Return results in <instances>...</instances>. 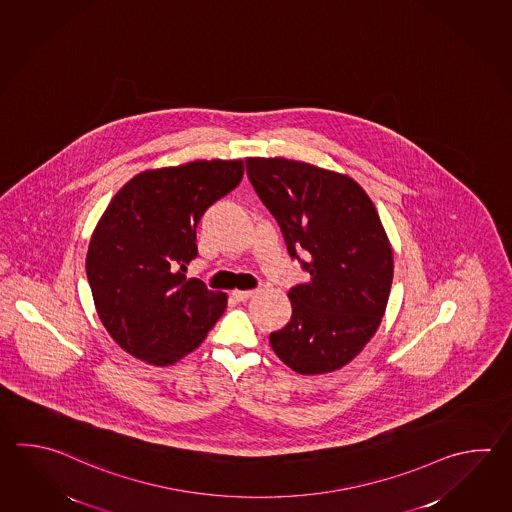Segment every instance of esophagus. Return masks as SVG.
Wrapping results in <instances>:
<instances>
[{
	"mask_svg": "<svg viewBox=\"0 0 512 512\" xmlns=\"http://www.w3.org/2000/svg\"><path fill=\"white\" fill-rule=\"evenodd\" d=\"M237 301H248V299H251L253 295H257V290H235V292L231 293Z\"/></svg>",
	"mask_w": 512,
	"mask_h": 512,
	"instance_id": "1",
	"label": "esophagus"
}]
</instances>
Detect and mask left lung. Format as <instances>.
Returning <instances> with one entry per match:
<instances>
[{
    "instance_id": "left-lung-1",
    "label": "left lung",
    "mask_w": 512,
    "mask_h": 512,
    "mask_svg": "<svg viewBox=\"0 0 512 512\" xmlns=\"http://www.w3.org/2000/svg\"><path fill=\"white\" fill-rule=\"evenodd\" d=\"M288 253H308L310 282L292 288V319L270 334L273 352L297 374L348 365L374 337L394 279V255L376 206L354 178L288 158H246Z\"/></svg>"
}]
</instances>
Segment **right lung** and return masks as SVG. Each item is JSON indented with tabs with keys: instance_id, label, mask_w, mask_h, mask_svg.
<instances>
[{
	"instance_id": "right-lung-1",
	"label": "right lung",
	"mask_w": 512,
	"mask_h": 512,
	"mask_svg": "<svg viewBox=\"0 0 512 512\" xmlns=\"http://www.w3.org/2000/svg\"><path fill=\"white\" fill-rule=\"evenodd\" d=\"M242 160H193L147 169L116 193L98 220L87 279L116 345L149 365H175L206 339L228 295L188 279L204 211L239 186Z\"/></svg>"
}]
</instances>
